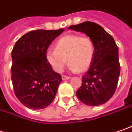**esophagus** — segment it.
Returning a JSON list of instances; mask_svg holds the SVG:
<instances>
[{
    "instance_id": "34e87169",
    "label": "esophagus",
    "mask_w": 132,
    "mask_h": 132,
    "mask_svg": "<svg viewBox=\"0 0 132 132\" xmlns=\"http://www.w3.org/2000/svg\"><path fill=\"white\" fill-rule=\"evenodd\" d=\"M62 79L64 81V80H68V79H70V77L69 76H67V75H62Z\"/></svg>"
}]
</instances>
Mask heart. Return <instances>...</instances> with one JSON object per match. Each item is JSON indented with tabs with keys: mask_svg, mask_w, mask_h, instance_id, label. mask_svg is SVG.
<instances>
[{
	"mask_svg": "<svg viewBox=\"0 0 132 132\" xmlns=\"http://www.w3.org/2000/svg\"><path fill=\"white\" fill-rule=\"evenodd\" d=\"M94 55V45L88 36L69 34L60 38L56 48H49L46 57L57 72H62L68 62L70 69L84 72L89 69Z\"/></svg>",
	"mask_w": 132,
	"mask_h": 132,
	"instance_id": "1",
	"label": "heart"
}]
</instances>
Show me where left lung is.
<instances>
[{"instance_id": "left-lung-1", "label": "left lung", "mask_w": 132, "mask_h": 132, "mask_svg": "<svg viewBox=\"0 0 132 132\" xmlns=\"http://www.w3.org/2000/svg\"><path fill=\"white\" fill-rule=\"evenodd\" d=\"M69 29L86 34L94 45L91 66L82 77L76 96L89 106L105 104L113 96L120 74L118 46L113 38L95 22L84 21Z\"/></svg>"}]
</instances>
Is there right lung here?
<instances>
[{
  "label": "right lung",
  "mask_w": 132,
  "mask_h": 132,
  "mask_svg": "<svg viewBox=\"0 0 132 132\" xmlns=\"http://www.w3.org/2000/svg\"><path fill=\"white\" fill-rule=\"evenodd\" d=\"M63 30H31L22 36L13 47L11 78L14 93L30 109L47 108L55 98L62 78L51 67L46 52Z\"/></svg>",
  "instance_id": "right-lung-1"
}]
</instances>
